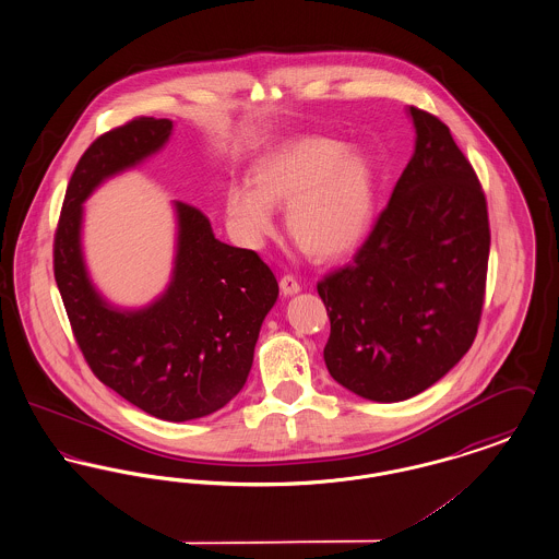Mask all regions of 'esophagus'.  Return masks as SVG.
<instances>
[{"label": "esophagus", "instance_id": "34e87169", "mask_svg": "<svg viewBox=\"0 0 559 559\" xmlns=\"http://www.w3.org/2000/svg\"><path fill=\"white\" fill-rule=\"evenodd\" d=\"M299 289L301 287H299V283H297V278L293 274H285L281 278V292L285 293V295H295Z\"/></svg>", "mask_w": 559, "mask_h": 559}]
</instances>
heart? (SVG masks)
Returning <instances> with one entry per match:
<instances>
[{
	"label": "heart",
	"mask_w": 559,
	"mask_h": 559,
	"mask_svg": "<svg viewBox=\"0 0 559 559\" xmlns=\"http://www.w3.org/2000/svg\"><path fill=\"white\" fill-rule=\"evenodd\" d=\"M249 180L251 187L230 185L224 194L226 219L249 247L272 235V207L278 205H289L287 228L295 245L317 260L344 255L371 226V160L340 140H289L255 160Z\"/></svg>",
	"instance_id": "heart-1"
}]
</instances>
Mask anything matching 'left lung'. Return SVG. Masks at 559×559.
<instances>
[{
	"instance_id": "left-lung-1",
	"label": "left lung",
	"mask_w": 559,
	"mask_h": 559,
	"mask_svg": "<svg viewBox=\"0 0 559 559\" xmlns=\"http://www.w3.org/2000/svg\"><path fill=\"white\" fill-rule=\"evenodd\" d=\"M415 153L352 262L317 289L331 320L324 362L374 402L421 394L478 333L490 228L486 197L451 130L408 108Z\"/></svg>"
}]
</instances>
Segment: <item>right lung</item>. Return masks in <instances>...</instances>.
Returning a JSON list of instances; mask_svg holds the SVG:
<instances>
[{
    "instance_id": "right-lung-1",
    "label": "right lung",
    "mask_w": 559,
    "mask_h": 559,
    "mask_svg": "<svg viewBox=\"0 0 559 559\" xmlns=\"http://www.w3.org/2000/svg\"><path fill=\"white\" fill-rule=\"evenodd\" d=\"M169 119L135 117L96 138L67 187L53 235V276L92 372L163 421L212 415L242 390L253 349L278 297L272 270L251 249L213 237L207 215L176 201L171 283L151 306L119 310L92 285L81 253L83 201L107 178L155 155Z\"/></svg>"
}]
</instances>
